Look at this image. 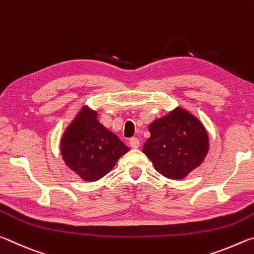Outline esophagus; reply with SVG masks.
<instances>
[{
	"mask_svg": "<svg viewBox=\"0 0 254 254\" xmlns=\"http://www.w3.org/2000/svg\"><path fill=\"white\" fill-rule=\"evenodd\" d=\"M128 144L131 145V148L136 149V148H139L140 141H139V139H137V137H131L130 141H128Z\"/></svg>",
	"mask_w": 254,
	"mask_h": 254,
	"instance_id": "34e87169",
	"label": "esophagus"
}]
</instances>
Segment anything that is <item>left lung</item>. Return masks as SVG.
<instances>
[{
  "label": "left lung",
  "instance_id": "8db88e82",
  "mask_svg": "<svg viewBox=\"0 0 254 254\" xmlns=\"http://www.w3.org/2000/svg\"><path fill=\"white\" fill-rule=\"evenodd\" d=\"M142 152L154 169L169 179H183L199 167L209 149L207 131L190 112L176 107L149 124Z\"/></svg>",
  "mask_w": 254,
  "mask_h": 254
}]
</instances>
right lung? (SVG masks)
Listing matches in <instances>:
<instances>
[{
  "label": "right lung",
  "instance_id": "obj_1",
  "mask_svg": "<svg viewBox=\"0 0 254 254\" xmlns=\"http://www.w3.org/2000/svg\"><path fill=\"white\" fill-rule=\"evenodd\" d=\"M128 150L87 105L81 107L60 139V153L66 166L89 183L109 174Z\"/></svg>",
  "mask_w": 254,
  "mask_h": 254
}]
</instances>
